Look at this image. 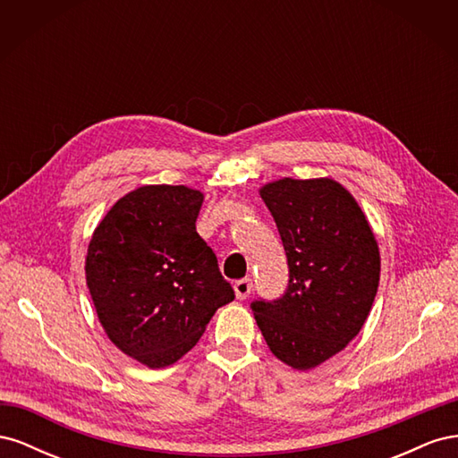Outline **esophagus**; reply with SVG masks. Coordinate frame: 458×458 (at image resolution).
Wrapping results in <instances>:
<instances>
[{
	"mask_svg": "<svg viewBox=\"0 0 458 458\" xmlns=\"http://www.w3.org/2000/svg\"><path fill=\"white\" fill-rule=\"evenodd\" d=\"M234 288V296H237L239 300H246L248 294L252 293V281L250 279H241L233 284Z\"/></svg>",
	"mask_w": 458,
	"mask_h": 458,
	"instance_id": "esophagus-1",
	"label": "esophagus"
}]
</instances>
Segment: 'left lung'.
Masks as SVG:
<instances>
[{"label":"left lung","mask_w":458,"mask_h":458,"mask_svg":"<svg viewBox=\"0 0 458 458\" xmlns=\"http://www.w3.org/2000/svg\"><path fill=\"white\" fill-rule=\"evenodd\" d=\"M259 197L279 229L288 288L252 301L271 353L310 370L340 353L363 328L380 281V250L361 206L330 177H283Z\"/></svg>","instance_id":"left-lung-1"}]
</instances>
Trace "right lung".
I'll return each mask as SVG.
<instances>
[{
  "mask_svg": "<svg viewBox=\"0 0 458 458\" xmlns=\"http://www.w3.org/2000/svg\"><path fill=\"white\" fill-rule=\"evenodd\" d=\"M204 195L143 185L95 227L86 283L108 340L148 369L195 348L214 313L234 300L217 258L197 233Z\"/></svg>",
  "mask_w": 458,
  "mask_h": 458,
  "instance_id": "1",
  "label": "right lung"
}]
</instances>
